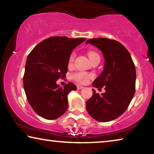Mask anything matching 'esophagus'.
Segmentation results:
<instances>
[{
  "label": "esophagus",
  "instance_id": "1",
  "mask_svg": "<svg viewBox=\"0 0 154 154\" xmlns=\"http://www.w3.org/2000/svg\"><path fill=\"white\" fill-rule=\"evenodd\" d=\"M77 90H82V89H83V86H82V85H78L77 86Z\"/></svg>",
  "mask_w": 154,
  "mask_h": 154
}]
</instances>
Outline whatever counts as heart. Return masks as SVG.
<instances>
[{"instance_id":"heart-1","label":"heart","mask_w":154,"mask_h":154,"mask_svg":"<svg viewBox=\"0 0 154 154\" xmlns=\"http://www.w3.org/2000/svg\"><path fill=\"white\" fill-rule=\"evenodd\" d=\"M75 54H72L71 56H70L69 61V65H71L72 64V62H73L75 60ZM88 57H89L90 60H92V59L95 58H100L97 54L93 51H90L89 53H88ZM93 77H94L93 75L88 74L87 72H82V71L77 72L72 75V79H73L75 81H76V82H77L78 83H86L88 80L91 79V78H92Z\"/></svg>"}]
</instances>
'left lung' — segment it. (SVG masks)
I'll use <instances>...</instances> for the list:
<instances>
[{"label": "left lung", "mask_w": 154, "mask_h": 154, "mask_svg": "<svg viewBox=\"0 0 154 154\" xmlns=\"http://www.w3.org/2000/svg\"><path fill=\"white\" fill-rule=\"evenodd\" d=\"M96 47L105 58L103 71L94 81L95 88L105 86L101 94L92 89L93 95L86 102V109L96 120L106 122L118 118L128 107L135 93L136 69L130 53L118 41L106 38L86 41Z\"/></svg>", "instance_id": "left-lung-1"}]
</instances>
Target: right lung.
I'll return each instance as SVG.
<instances>
[{"instance_id": "1", "label": "right lung", "mask_w": 154, "mask_h": 154, "mask_svg": "<svg viewBox=\"0 0 154 154\" xmlns=\"http://www.w3.org/2000/svg\"><path fill=\"white\" fill-rule=\"evenodd\" d=\"M85 40L52 36L38 43L28 56L24 88L28 103L39 116L55 119L67 110L68 94L77 87L70 82L60 87L56 81L66 77L72 51Z\"/></svg>"}]
</instances>
